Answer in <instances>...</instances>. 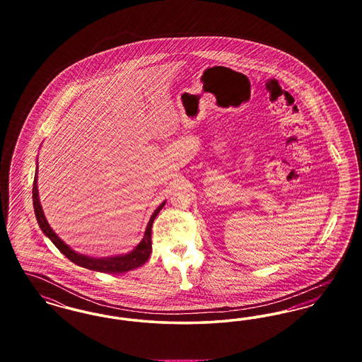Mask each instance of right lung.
<instances>
[{
  "label": "right lung",
  "mask_w": 362,
  "mask_h": 362,
  "mask_svg": "<svg viewBox=\"0 0 362 362\" xmlns=\"http://www.w3.org/2000/svg\"><path fill=\"white\" fill-rule=\"evenodd\" d=\"M37 171V168H36ZM36 173H35L34 179V187H33V201H34V210L35 216H36V220H37V224L40 226V229L43 230V233L54 243V245L66 257V258L71 260L73 263L81 266V267H86L89 270H95V272H100V273H108V274H121L124 272H129V270H133V269H137L139 266H142L148 259L149 255L152 252V240H151V236H152V225L155 221L156 216L158 214V211L163 209V206L165 205V202H163L160 206L157 207L155 210V213L152 214L148 226H146V230H145V235H144V239L141 240V243L138 244L137 247L126 254V255H119V257H111V258H89L86 255H80L77 252H74L71 248H69V245H66L64 241L61 240L57 233H54L50 225L47 223L45 214H43V210L40 206V202H39V197H37V185H36Z\"/></svg>",
  "instance_id": "1"
}]
</instances>
